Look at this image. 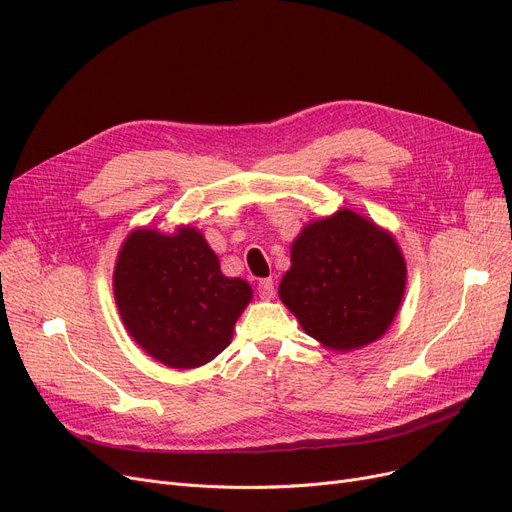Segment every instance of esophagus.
<instances>
[{
	"instance_id": "1",
	"label": "esophagus",
	"mask_w": 512,
	"mask_h": 512,
	"mask_svg": "<svg viewBox=\"0 0 512 512\" xmlns=\"http://www.w3.org/2000/svg\"><path fill=\"white\" fill-rule=\"evenodd\" d=\"M257 292H259V297H261L263 301H270V299H274V294H276L274 282H272L270 278L259 280V282H257Z\"/></svg>"
}]
</instances>
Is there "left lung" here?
<instances>
[{
    "label": "left lung",
    "instance_id": "8db88e82",
    "mask_svg": "<svg viewBox=\"0 0 512 512\" xmlns=\"http://www.w3.org/2000/svg\"><path fill=\"white\" fill-rule=\"evenodd\" d=\"M282 303L303 330L334 351L378 340L398 311L407 267L394 238L342 209L292 242Z\"/></svg>",
    "mask_w": 512,
    "mask_h": 512
}]
</instances>
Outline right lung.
<instances>
[{"label":"right lung","mask_w":512,"mask_h":512,"mask_svg":"<svg viewBox=\"0 0 512 512\" xmlns=\"http://www.w3.org/2000/svg\"><path fill=\"white\" fill-rule=\"evenodd\" d=\"M114 294L130 336L174 369H193L230 344L238 315L253 297L240 278H226L205 238L132 232L120 251Z\"/></svg>","instance_id":"obj_1"}]
</instances>
